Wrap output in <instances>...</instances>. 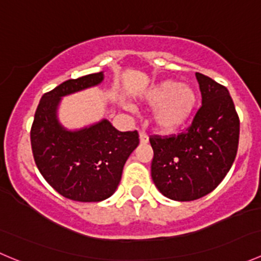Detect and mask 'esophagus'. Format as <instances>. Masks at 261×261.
Listing matches in <instances>:
<instances>
[{
    "label": "esophagus",
    "mask_w": 261,
    "mask_h": 261,
    "mask_svg": "<svg viewBox=\"0 0 261 261\" xmlns=\"http://www.w3.org/2000/svg\"><path fill=\"white\" fill-rule=\"evenodd\" d=\"M139 139H140V144H147V143H149V136H147L145 133H143V131L139 134Z\"/></svg>",
    "instance_id": "esophagus-1"
}]
</instances>
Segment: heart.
<instances>
[{"label": "heart", "mask_w": 261, "mask_h": 261, "mask_svg": "<svg viewBox=\"0 0 261 261\" xmlns=\"http://www.w3.org/2000/svg\"><path fill=\"white\" fill-rule=\"evenodd\" d=\"M141 102L154 107L151 121L159 133L172 134L186 125L196 110L198 96L189 84L167 80L150 87Z\"/></svg>", "instance_id": "1"}]
</instances>
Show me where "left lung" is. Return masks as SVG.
<instances>
[{"label": "left lung", "mask_w": 261, "mask_h": 261, "mask_svg": "<svg viewBox=\"0 0 261 261\" xmlns=\"http://www.w3.org/2000/svg\"><path fill=\"white\" fill-rule=\"evenodd\" d=\"M202 106L192 125L177 136H151V178L173 201H194L222 181L236 158L240 121L227 88L196 73Z\"/></svg>", "instance_id": "left-lung-1"}]
</instances>
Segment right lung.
<instances>
[{
  "label": "right lung",
  "mask_w": 261,
  "mask_h": 261,
  "mask_svg": "<svg viewBox=\"0 0 261 261\" xmlns=\"http://www.w3.org/2000/svg\"><path fill=\"white\" fill-rule=\"evenodd\" d=\"M103 72L63 82L41 97L31 126V149L36 167L65 198L101 202L115 193L123 165L139 145L138 131L116 130L103 118L91 126L68 130L59 122L62 98L98 86Z\"/></svg>",
  "instance_id": "1"
}]
</instances>
